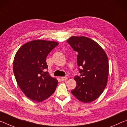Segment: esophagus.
Returning <instances> with one entry per match:
<instances>
[{"instance_id": "obj_1", "label": "esophagus", "mask_w": 127, "mask_h": 127, "mask_svg": "<svg viewBox=\"0 0 127 127\" xmlns=\"http://www.w3.org/2000/svg\"><path fill=\"white\" fill-rule=\"evenodd\" d=\"M66 79H67V78H66V77H61V80L62 81H65Z\"/></svg>"}]
</instances>
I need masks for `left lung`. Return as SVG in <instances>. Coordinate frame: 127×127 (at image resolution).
Here are the masks:
<instances>
[{
	"label": "left lung",
	"mask_w": 127,
	"mask_h": 127,
	"mask_svg": "<svg viewBox=\"0 0 127 127\" xmlns=\"http://www.w3.org/2000/svg\"><path fill=\"white\" fill-rule=\"evenodd\" d=\"M67 42L77 51L80 76H76V87L71 91L77 99L91 102L99 97L106 86L109 76L108 58L101 46L85 36H73Z\"/></svg>",
	"instance_id": "1"
}]
</instances>
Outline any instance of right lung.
<instances>
[{"mask_svg":"<svg viewBox=\"0 0 127 127\" xmlns=\"http://www.w3.org/2000/svg\"><path fill=\"white\" fill-rule=\"evenodd\" d=\"M58 42L36 40L21 46L15 55L13 72L16 81L23 94L36 102L47 99L55 92L57 78L48 72L46 58Z\"/></svg>","mask_w":127,"mask_h":127,"instance_id":"add662e5","label":"right lung"}]
</instances>
